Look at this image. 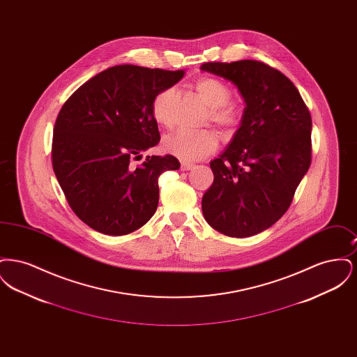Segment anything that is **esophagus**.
Here are the masks:
<instances>
[{"instance_id": "1", "label": "esophagus", "mask_w": 357, "mask_h": 357, "mask_svg": "<svg viewBox=\"0 0 357 357\" xmlns=\"http://www.w3.org/2000/svg\"><path fill=\"white\" fill-rule=\"evenodd\" d=\"M194 167H195V165H192V163H186V162H183V163L181 165V170L182 171L192 170Z\"/></svg>"}]
</instances>
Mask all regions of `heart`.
<instances>
[{"label": "heart", "mask_w": 357, "mask_h": 357, "mask_svg": "<svg viewBox=\"0 0 357 357\" xmlns=\"http://www.w3.org/2000/svg\"><path fill=\"white\" fill-rule=\"evenodd\" d=\"M195 93L208 107L207 121L215 124L223 134H230L241 121V109L237 104L230 102L231 89L214 76H204L194 84ZM178 104V91L174 86H166L158 91L151 100V115L158 126L171 128L175 123ZM220 139L211 130L198 132L179 131L165 137L162 147L185 162H197L215 153Z\"/></svg>", "instance_id": "b5f03b06"}]
</instances>
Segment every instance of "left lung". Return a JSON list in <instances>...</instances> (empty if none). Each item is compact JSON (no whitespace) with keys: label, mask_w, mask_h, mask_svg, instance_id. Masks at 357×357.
I'll return each mask as SVG.
<instances>
[{"label":"left lung","mask_w":357,"mask_h":357,"mask_svg":"<svg viewBox=\"0 0 357 357\" xmlns=\"http://www.w3.org/2000/svg\"><path fill=\"white\" fill-rule=\"evenodd\" d=\"M237 85L245 111L230 146L211 160L204 192L207 223L229 237L258 234L278 221L312 162V118L298 89L262 61L204 63Z\"/></svg>","instance_id":"8db88e82"}]
</instances>
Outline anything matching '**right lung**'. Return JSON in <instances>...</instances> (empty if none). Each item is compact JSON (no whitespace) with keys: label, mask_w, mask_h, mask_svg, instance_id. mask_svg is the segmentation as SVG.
<instances>
[{"label":"right lung","mask_w":357,"mask_h":357,"mask_svg":"<svg viewBox=\"0 0 357 357\" xmlns=\"http://www.w3.org/2000/svg\"><path fill=\"white\" fill-rule=\"evenodd\" d=\"M183 70L131 64L105 69L77 88L53 128L52 166L70 208L93 230L124 236L150 221L159 202L158 178L178 170L172 155L134 159L159 143L153 95L176 84Z\"/></svg>","instance_id":"right-lung-1"}]
</instances>
